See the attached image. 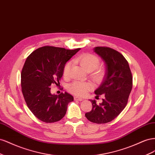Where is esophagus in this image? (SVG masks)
Masks as SVG:
<instances>
[{
  "label": "esophagus",
  "mask_w": 155,
  "mask_h": 155,
  "mask_svg": "<svg viewBox=\"0 0 155 155\" xmlns=\"http://www.w3.org/2000/svg\"><path fill=\"white\" fill-rule=\"evenodd\" d=\"M74 101H82L83 99L82 98H81V97H74Z\"/></svg>",
  "instance_id": "1"
}]
</instances>
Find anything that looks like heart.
<instances>
[{"label": "heart", "instance_id": "1", "mask_svg": "<svg viewBox=\"0 0 155 155\" xmlns=\"http://www.w3.org/2000/svg\"><path fill=\"white\" fill-rule=\"evenodd\" d=\"M73 61L75 63L80 64L82 67L90 73V77L95 82H100L105 74V69L103 66H100V60L98 56L91 53H84L74 58ZM71 62L68 61L65 65L63 74L65 78L70 76ZM93 88L91 84L88 82L74 81L68 86V90L78 96L86 95L88 91Z\"/></svg>", "mask_w": 155, "mask_h": 155}]
</instances>
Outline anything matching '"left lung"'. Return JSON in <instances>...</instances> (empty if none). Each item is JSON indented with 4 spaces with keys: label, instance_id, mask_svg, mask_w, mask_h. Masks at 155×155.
<instances>
[{
    "label": "left lung",
    "instance_id": "8db88e82",
    "mask_svg": "<svg viewBox=\"0 0 155 155\" xmlns=\"http://www.w3.org/2000/svg\"><path fill=\"white\" fill-rule=\"evenodd\" d=\"M94 51L107 67L104 80L95 93L97 96L104 94L105 98L99 105L91 100L92 109L85 116L92 123L103 124L114 120L125 108L132 87V76L129 63L120 52L108 47H96Z\"/></svg>",
    "mask_w": 155,
    "mask_h": 155
}]
</instances>
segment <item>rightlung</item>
Segmentation results:
<instances>
[{"mask_svg":"<svg viewBox=\"0 0 155 155\" xmlns=\"http://www.w3.org/2000/svg\"><path fill=\"white\" fill-rule=\"evenodd\" d=\"M81 49L43 46L27 57L21 74V90L25 102L39 120L54 123L62 119L73 97L68 92L51 94V86H59L66 62Z\"/></svg>","mask_w":155,"mask_h":155,"instance_id":"obj_1","label":"right lung"}]
</instances>
